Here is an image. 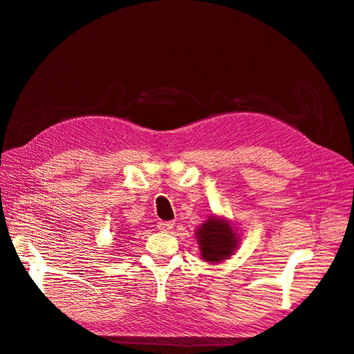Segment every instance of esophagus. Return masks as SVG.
Instances as JSON below:
<instances>
[{
    "mask_svg": "<svg viewBox=\"0 0 354 354\" xmlns=\"http://www.w3.org/2000/svg\"><path fill=\"white\" fill-rule=\"evenodd\" d=\"M174 225H175V222H171V221H160L157 224V228L161 231V233H169V231L174 228Z\"/></svg>",
    "mask_w": 354,
    "mask_h": 354,
    "instance_id": "1",
    "label": "esophagus"
}]
</instances>
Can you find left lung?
Returning a JSON list of instances; mask_svg holds the SVG:
<instances>
[{"label":"left lung","mask_w":354,"mask_h":354,"mask_svg":"<svg viewBox=\"0 0 354 354\" xmlns=\"http://www.w3.org/2000/svg\"><path fill=\"white\" fill-rule=\"evenodd\" d=\"M194 236L200 257L209 264H218L233 257L240 243V233L236 227L225 216L218 215H210L196 230Z\"/></svg>","instance_id":"8db88e82"}]
</instances>
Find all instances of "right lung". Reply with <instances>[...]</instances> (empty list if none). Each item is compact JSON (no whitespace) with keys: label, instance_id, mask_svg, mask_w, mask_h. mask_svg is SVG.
<instances>
[{"label":"right lung","instance_id":"right-lung-1","mask_svg":"<svg viewBox=\"0 0 354 354\" xmlns=\"http://www.w3.org/2000/svg\"><path fill=\"white\" fill-rule=\"evenodd\" d=\"M120 234H121L122 236H123V234H124V233H118V236H117V237H121V236H119Z\"/></svg>","mask_w":354,"mask_h":354}]
</instances>
